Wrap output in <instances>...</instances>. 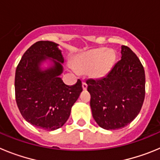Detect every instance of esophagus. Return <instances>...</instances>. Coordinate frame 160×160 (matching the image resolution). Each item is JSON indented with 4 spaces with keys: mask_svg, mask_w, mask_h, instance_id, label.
I'll return each mask as SVG.
<instances>
[{
    "mask_svg": "<svg viewBox=\"0 0 160 160\" xmlns=\"http://www.w3.org/2000/svg\"><path fill=\"white\" fill-rule=\"evenodd\" d=\"M82 89L84 90H86L87 89V84L85 82H82Z\"/></svg>",
    "mask_w": 160,
    "mask_h": 160,
    "instance_id": "obj_1",
    "label": "esophagus"
}]
</instances>
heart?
Returning a JSON list of instances; mask_svg holds the SVG:
<instances>
[{"mask_svg": "<svg viewBox=\"0 0 160 160\" xmlns=\"http://www.w3.org/2000/svg\"><path fill=\"white\" fill-rule=\"evenodd\" d=\"M115 61V53L106 48H97L77 55L72 61L76 71L83 73L90 70L94 78H102L111 71Z\"/></svg>", "mask_w": 160, "mask_h": 160, "instance_id": "1", "label": "heart"}]
</instances>
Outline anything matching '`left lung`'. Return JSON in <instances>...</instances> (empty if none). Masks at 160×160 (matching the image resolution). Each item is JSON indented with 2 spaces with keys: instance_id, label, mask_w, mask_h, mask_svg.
Wrapping results in <instances>:
<instances>
[{
  "instance_id": "left-lung-1",
  "label": "left lung",
  "mask_w": 160,
  "mask_h": 160,
  "mask_svg": "<svg viewBox=\"0 0 160 160\" xmlns=\"http://www.w3.org/2000/svg\"><path fill=\"white\" fill-rule=\"evenodd\" d=\"M121 54V59L106 77L87 81L93 118L106 130H118L131 123L145 98L142 63L128 46H122Z\"/></svg>"
}]
</instances>
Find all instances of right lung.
I'll return each instance as SVG.
<instances>
[{
  "label": "right lung",
  "instance_id": "obj_1",
  "mask_svg": "<svg viewBox=\"0 0 160 160\" xmlns=\"http://www.w3.org/2000/svg\"><path fill=\"white\" fill-rule=\"evenodd\" d=\"M46 60L52 66L42 69L41 64ZM63 62L58 44L40 41L25 51L16 69L17 105L23 118L40 129L62 128L82 91L79 79L70 87L59 77L63 72Z\"/></svg>",
  "mask_w": 160,
  "mask_h": 160
}]
</instances>
